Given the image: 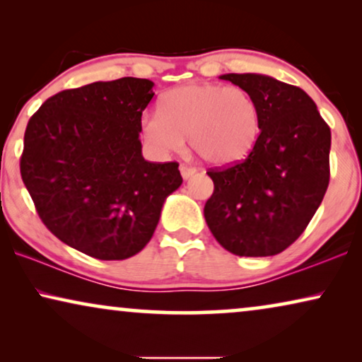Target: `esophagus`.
I'll use <instances>...</instances> for the list:
<instances>
[{
  "label": "esophagus",
  "mask_w": 362,
  "mask_h": 362,
  "mask_svg": "<svg viewBox=\"0 0 362 362\" xmlns=\"http://www.w3.org/2000/svg\"><path fill=\"white\" fill-rule=\"evenodd\" d=\"M180 171H181L182 180H189V177H192V176L196 175V168L186 166V165H181V166H180Z\"/></svg>",
  "instance_id": "34e87169"
}]
</instances>
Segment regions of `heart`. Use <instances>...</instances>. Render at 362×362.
Masks as SVG:
<instances>
[{
	"label": "heart",
	"instance_id": "obj_1",
	"mask_svg": "<svg viewBox=\"0 0 362 362\" xmlns=\"http://www.w3.org/2000/svg\"><path fill=\"white\" fill-rule=\"evenodd\" d=\"M141 133L156 155L168 156L189 145L202 160L229 166L245 160L260 136V108L240 87L192 82L168 90L161 112L141 117Z\"/></svg>",
	"mask_w": 362,
	"mask_h": 362
}]
</instances>
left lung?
Masks as SVG:
<instances>
[{
    "label": "left lung",
    "instance_id": "left-lung-1",
    "mask_svg": "<svg viewBox=\"0 0 362 362\" xmlns=\"http://www.w3.org/2000/svg\"><path fill=\"white\" fill-rule=\"evenodd\" d=\"M260 108V136L242 163L209 170L204 217L216 240L239 257L284 252L303 234L329 182L331 132L300 87L264 74H224Z\"/></svg>",
    "mask_w": 362,
    "mask_h": 362
}]
</instances>
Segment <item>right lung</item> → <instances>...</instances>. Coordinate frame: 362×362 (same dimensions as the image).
<instances>
[{
	"label": "right lung",
	"instance_id": "right-lung-1",
	"mask_svg": "<svg viewBox=\"0 0 362 362\" xmlns=\"http://www.w3.org/2000/svg\"><path fill=\"white\" fill-rule=\"evenodd\" d=\"M153 87L123 77L62 90L24 133L21 176L39 217L59 240L98 260L138 254L182 182L177 163L141 155L140 122Z\"/></svg>",
	"mask_w": 362,
	"mask_h": 362
}]
</instances>
